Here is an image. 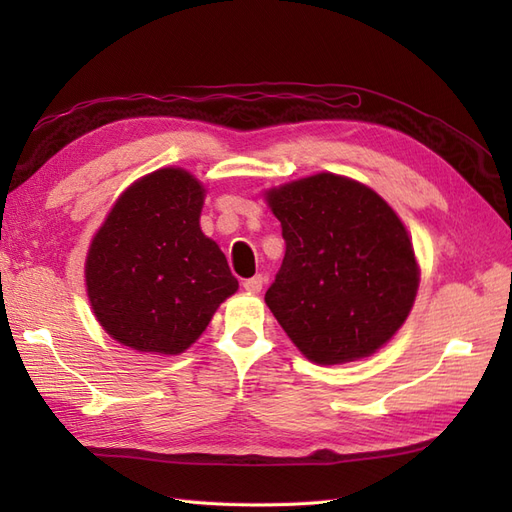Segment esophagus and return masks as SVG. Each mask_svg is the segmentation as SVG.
Instances as JSON below:
<instances>
[{
  "instance_id": "1",
  "label": "esophagus",
  "mask_w": 512,
  "mask_h": 512,
  "mask_svg": "<svg viewBox=\"0 0 512 512\" xmlns=\"http://www.w3.org/2000/svg\"><path fill=\"white\" fill-rule=\"evenodd\" d=\"M262 286H265V277L262 275H254V277H250V280L243 282V288L250 294H258L262 290Z\"/></svg>"
}]
</instances>
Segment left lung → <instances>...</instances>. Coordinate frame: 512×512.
Returning <instances> with one entry per match:
<instances>
[{
    "label": "left lung",
    "instance_id": "obj_1",
    "mask_svg": "<svg viewBox=\"0 0 512 512\" xmlns=\"http://www.w3.org/2000/svg\"><path fill=\"white\" fill-rule=\"evenodd\" d=\"M286 256L265 303L316 365L367 359L404 327L421 267L395 209L369 185L316 173L265 190Z\"/></svg>",
    "mask_w": 512,
    "mask_h": 512
}]
</instances>
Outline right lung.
Here are the masks:
<instances>
[{"label": "right lung", "instance_id": "obj_1", "mask_svg": "<svg viewBox=\"0 0 512 512\" xmlns=\"http://www.w3.org/2000/svg\"><path fill=\"white\" fill-rule=\"evenodd\" d=\"M207 188L164 166L119 194L89 243L85 290L100 327L136 352L175 356L239 290L220 245L200 228Z\"/></svg>", "mask_w": 512, "mask_h": 512}]
</instances>
